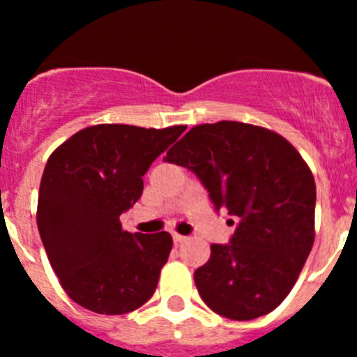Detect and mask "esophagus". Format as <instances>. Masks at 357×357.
<instances>
[{
    "label": "esophagus",
    "instance_id": "obj_1",
    "mask_svg": "<svg viewBox=\"0 0 357 357\" xmlns=\"http://www.w3.org/2000/svg\"><path fill=\"white\" fill-rule=\"evenodd\" d=\"M173 241L176 243V245H178V243H184L185 241V236H182V234H173Z\"/></svg>",
    "mask_w": 357,
    "mask_h": 357
}]
</instances>
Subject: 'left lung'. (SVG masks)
Wrapping results in <instances>:
<instances>
[{
  "mask_svg": "<svg viewBox=\"0 0 357 357\" xmlns=\"http://www.w3.org/2000/svg\"><path fill=\"white\" fill-rule=\"evenodd\" d=\"M166 162L184 166L214 209L236 225L195 272L198 293L230 320L268 314L291 291L314 241L317 185L301 153L279 134L247 123L191 128Z\"/></svg>",
  "mask_w": 357,
  "mask_h": 357,
  "instance_id": "1",
  "label": "left lung"
}]
</instances>
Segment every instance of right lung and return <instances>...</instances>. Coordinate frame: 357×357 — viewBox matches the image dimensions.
Returning <instances> with one entry per match:
<instances>
[{
	"label": "right lung",
	"instance_id": "obj_1",
	"mask_svg": "<svg viewBox=\"0 0 357 357\" xmlns=\"http://www.w3.org/2000/svg\"><path fill=\"white\" fill-rule=\"evenodd\" d=\"M185 127L96 125L71 135L46 162L37 227L53 272L82 307L123 314L153 295L172 252L168 232L121 229L143 195V176Z\"/></svg>",
	"mask_w": 357,
	"mask_h": 357
}]
</instances>
